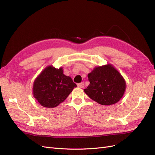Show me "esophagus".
<instances>
[{"mask_svg": "<svg viewBox=\"0 0 155 155\" xmlns=\"http://www.w3.org/2000/svg\"><path fill=\"white\" fill-rule=\"evenodd\" d=\"M78 87L79 88H83L84 87V83H80L78 84Z\"/></svg>", "mask_w": 155, "mask_h": 155, "instance_id": "esophagus-1", "label": "esophagus"}]
</instances>
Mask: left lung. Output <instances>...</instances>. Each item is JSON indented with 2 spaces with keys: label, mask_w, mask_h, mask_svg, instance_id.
Listing matches in <instances>:
<instances>
[{
  "label": "left lung",
  "mask_w": 155,
  "mask_h": 155,
  "mask_svg": "<svg viewBox=\"0 0 155 155\" xmlns=\"http://www.w3.org/2000/svg\"><path fill=\"white\" fill-rule=\"evenodd\" d=\"M88 78L90 84L84 91L98 104L103 105L114 104L124 94L125 79L112 64L94 68L88 74Z\"/></svg>",
  "instance_id": "8db88e82"
}]
</instances>
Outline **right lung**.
I'll return each instance as SVG.
<instances>
[{
  "label": "right lung",
  "instance_id": "obj_1",
  "mask_svg": "<svg viewBox=\"0 0 155 155\" xmlns=\"http://www.w3.org/2000/svg\"><path fill=\"white\" fill-rule=\"evenodd\" d=\"M76 87L72 78L63 74L62 67L48 66L35 79L33 94L41 105L54 108L66 100Z\"/></svg>",
  "mask_w": 155,
  "mask_h": 155
}]
</instances>
